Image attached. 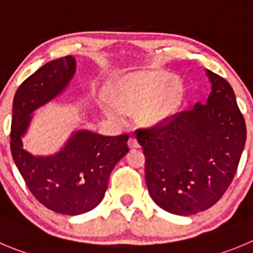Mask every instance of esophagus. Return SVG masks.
<instances>
[{"instance_id":"esophagus-1","label":"esophagus","mask_w":253,"mask_h":253,"mask_svg":"<svg viewBox=\"0 0 253 253\" xmlns=\"http://www.w3.org/2000/svg\"><path fill=\"white\" fill-rule=\"evenodd\" d=\"M128 145H129V148H130V149L139 148V143H138V140H136L135 136H130V138H129Z\"/></svg>"}]
</instances>
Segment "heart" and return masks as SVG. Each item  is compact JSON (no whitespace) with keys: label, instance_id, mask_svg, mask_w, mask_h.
<instances>
[{"label":"heart","instance_id":"b5f03b06","mask_svg":"<svg viewBox=\"0 0 253 253\" xmlns=\"http://www.w3.org/2000/svg\"><path fill=\"white\" fill-rule=\"evenodd\" d=\"M184 86L177 77H169L164 71H140L120 79L113 89L112 100L122 112H131L141 105L139 119L155 124L171 117L180 107ZM108 113L115 114L114 108Z\"/></svg>","mask_w":253,"mask_h":253}]
</instances>
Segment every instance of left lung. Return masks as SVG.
I'll use <instances>...</instances> for the list:
<instances>
[{"mask_svg": "<svg viewBox=\"0 0 253 253\" xmlns=\"http://www.w3.org/2000/svg\"><path fill=\"white\" fill-rule=\"evenodd\" d=\"M211 93L205 104L135 130L145 155V181L158 206L175 215L208 210L236 174L246 124L232 86L206 71Z\"/></svg>", "mask_w": 253, "mask_h": 253, "instance_id": "obj_1", "label": "left lung"}]
</instances>
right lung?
<instances>
[{"instance_id": "1", "label": "right lung", "mask_w": 253, "mask_h": 253, "mask_svg": "<svg viewBox=\"0 0 253 253\" xmlns=\"http://www.w3.org/2000/svg\"><path fill=\"white\" fill-rule=\"evenodd\" d=\"M76 73L72 56L54 59L36 71L13 98L11 153L26 185L42 205L63 215H81L99 205L112 170L129 151L128 134L105 136L77 130L54 155L35 156L22 148L32 113L67 88Z\"/></svg>"}]
</instances>
